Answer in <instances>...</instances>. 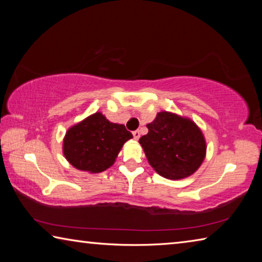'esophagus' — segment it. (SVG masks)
Wrapping results in <instances>:
<instances>
[{"label":"esophagus","instance_id":"obj_1","mask_svg":"<svg viewBox=\"0 0 262 262\" xmlns=\"http://www.w3.org/2000/svg\"><path fill=\"white\" fill-rule=\"evenodd\" d=\"M133 136H134L135 140H139L140 136H141L140 130H134V132H133Z\"/></svg>","mask_w":262,"mask_h":262}]
</instances>
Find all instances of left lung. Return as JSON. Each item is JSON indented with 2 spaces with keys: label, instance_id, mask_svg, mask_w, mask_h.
Masks as SVG:
<instances>
[{
  "label": "left lung",
  "instance_id": "left-lung-1",
  "mask_svg": "<svg viewBox=\"0 0 262 262\" xmlns=\"http://www.w3.org/2000/svg\"><path fill=\"white\" fill-rule=\"evenodd\" d=\"M148 134L139 142L155 171L168 179L193 174L205 159L206 142L201 130L189 119L161 112Z\"/></svg>",
  "mask_w": 262,
  "mask_h": 262
}]
</instances>
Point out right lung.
I'll list each match as a JSON object with an SVG mask.
<instances>
[{
    "label": "right lung",
    "instance_id": "1",
    "mask_svg": "<svg viewBox=\"0 0 262 262\" xmlns=\"http://www.w3.org/2000/svg\"><path fill=\"white\" fill-rule=\"evenodd\" d=\"M132 137L125 126L111 122L97 112L69 128L63 154L78 170L99 173L113 165L123 143Z\"/></svg>",
    "mask_w": 262,
    "mask_h": 262
}]
</instances>
